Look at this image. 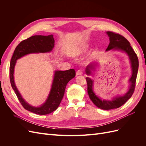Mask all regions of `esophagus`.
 I'll use <instances>...</instances> for the list:
<instances>
[{"label":"esophagus","instance_id":"1","mask_svg":"<svg viewBox=\"0 0 146 146\" xmlns=\"http://www.w3.org/2000/svg\"><path fill=\"white\" fill-rule=\"evenodd\" d=\"M76 76H81V75H82V72L81 71V70H77V71L76 72Z\"/></svg>","mask_w":146,"mask_h":146}]
</instances>
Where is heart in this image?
I'll list each match as a JSON object with an SVG mask.
<instances>
[{
    "label": "heart",
    "instance_id": "b5f03b06",
    "mask_svg": "<svg viewBox=\"0 0 146 146\" xmlns=\"http://www.w3.org/2000/svg\"><path fill=\"white\" fill-rule=\"evenodd\" d=\"M90 46L88 44H83L82 45H80V46H78L76 47V48L71 52V55L75 58H78V57H80L82 55H83L84 54H85L86 52L89 48ZM88 59L87 60V61Z\"/></svg>",
    "mask_w": 146,
    "mask_h": 146
}]
</instances>
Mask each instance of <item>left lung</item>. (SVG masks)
Returning <instances> with one entry per match:
<instances>
[{
  "mask_svg": "<svg viewBox=\"0 0 146 146\" xmlns=\"http://www.w3.org/2000/svg\"><path fill=\"white\" fill-rule=\"evenodd\" d=\"M106 33L108 35L110 39L109 45L106 49V51H121L125 53L129 56L131 68V76L129 80V86L127 92L122 96H116L114 97L111 100L102 99L97 96L93 90L94 81L90 77L86 78L88 85V93L91 101L98 108L108 110L121 107L133 94L136 77L138 74L139 61L136 54L131 47L130 42L126 38L121 35L111 32H107ZM98 66V62H94L87 66L85 70L86 75L88 76H92L93 75V72H94L96 71Z\"/></svg>",
  "mask_w": 146,
  "mask_h": 146,
  "instance_id": "obj_1",
  "label": "left lung"
}]
</instances>
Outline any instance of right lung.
Wrapping results in <instances>:
<instances>
[{
  "label": "right lung",
  "instance_id": "right-lung-1",
  "mask_svg": "<svg viewBox=\"0 0 146 146\" xmlns=\"http://www.w3.org/2000/svg\"><path fill=\"white\" fill-rule=\"evenodd\" d=\"M55 45L54 35H35L21 42L13 53L10 65V78L13 90L24 108L36 114L45 115L54 111L60 104L64 94L68 83L76 76L73 69L66 70H55L51 89L46 101L39 107H34L27 103L22 97L15 82L14 72L16 61L30 54H43L52 52Z\"/></svg>",
  "mask_w": 146,
  "mask_h": 146
}]
</instances>
